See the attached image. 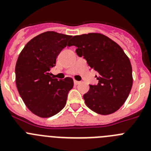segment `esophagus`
I'll return each mask as SVG.
<instances>
[{
	"label": "esophagus",
	"instance_id": "obj_1",
	"mask_svg": "<svg viewBox=\"0 0 151 151\" xmlns=\"http://www.w3.org/2000/svg\"><path fill=\"white\" fill-rule=\"evenodd\" d=\"M81 83V82H78V81H76V80H74V84L75 85H79Z\"/></svg>",
	"mask_w": 151,
	"mask_h": 151
}]
</instances>
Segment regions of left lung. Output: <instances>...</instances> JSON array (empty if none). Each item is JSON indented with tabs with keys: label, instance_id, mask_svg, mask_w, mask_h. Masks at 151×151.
I'll return each instance as SVG.
<instances>
[{
	"label": "left lung",
	"instance_id": "8db88e82",
	"mask_svg": "<svg viewBox=\"0 0 151 151\" xmlns=\"http://www.w3.org/2000/svg\"><path fill=\"white\" fill-rule=\"evenodd\" d=\"M76 46L77 55L99 73L97 85H90L83 95L85 104L95 113L108 115L118 110L132 87V69L129 57L118 44L100 33L73 36L67 46Z\"/></svg>",
	"mask_w": 151,
	"mask_h": 151
}]
</instances>
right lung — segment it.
<instances>
[{
	"label": "right lung",
	"mask_w": 151,
	"mask_h": 151,
	"mask_svg": "<svg viewBox=\"0 0 151 151\" xmlns=\"http://www.w3.org/2000/svg\"><path fill=\"white\" fill-rule=\"evenodd\" d=\"M71 37L55 32L41 33L30 40L19 55L15 69L17 89L26 106L38 116H53L66 105L73 78H53L50 70Z\"/></svg>",
	"instance_id": "right-lung-1"
}]
</instances>
